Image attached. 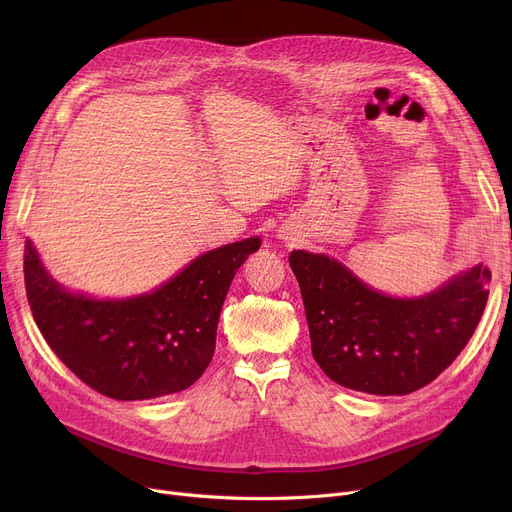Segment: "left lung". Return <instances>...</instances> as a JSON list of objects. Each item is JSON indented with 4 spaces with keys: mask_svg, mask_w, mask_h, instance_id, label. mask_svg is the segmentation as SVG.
Instances as JSON below:
<instances>
[{
    "mask_svg": "<svg viewBox=\"0 0 512 512\" xmlns=\"http://www.w3.org/2000/svg\"><path fill=\"white\" fill-rule=\"evenodd\" d=\"M311 353L330 380L378 396L411 394L461 355L488 303L490 270L473 265L419 299H394L328 255L292 251Z\"/></svg>",
    "mask_w": 512,
    "mask_h": 512,
    "instance_id": "obj_1",
    "label": "left lung"
}]
</instances>
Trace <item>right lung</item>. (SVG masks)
<instances>
[{"label": "right lung", "instance_id": "obj_1", "mask_svg": "<svg viewBox=\"0 0 512 512\" xmlns=\"http://www.w3.org/2000/svg\"><path fill=\"white\" fill-rule=\"evenodd\" d=\"M259 247L257 236L232 242L149 294L97 301L62 288L26 240V299L45 342L80 382L116 400H149L201 378L232 278Z\"/></svg>", "mask_w": 512, "mask_h": 512}]
</instances>
